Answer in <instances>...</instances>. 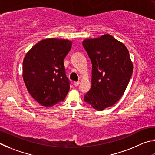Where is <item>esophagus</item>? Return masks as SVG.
Wrapping results in <instances>:
<instances>
[{
    "mask_svg": "<svg viewBox=\"0 0 155 155\" xmlns=\"http://www.w3.org/2000/svg\"><path fill=\"white\" fill-rule=\"evenodd\" d=\"M79 84H80L79 81H78V82H74V86H76V87H77V86H78V85H79Z\"/></svg>",
    "mask_w": 155,
    "mask_h": 155,
    "instance_id": "34e87169",
    "label": "esophagus"
}]
</instances>
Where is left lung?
<instances>
[{"label": "left lung", "mask_w": 155, "mask_h": 155, "mask_svg": "<svg viewBox=\"0 0 155 155\" xmlns=\"http://www.w3.org/2000/svg\"><path fill=\"white\" fill-rule=\"evenodd\" d=\"M82 45L92 63V86L84 100L102 111L123 96L131 78L133 64L126 46L110 35L86 39Z\"/></svg>", "instance_id": "obj_1"}]
</instances>
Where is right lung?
<instances>
[{"mask_svg": "<svg viewBox=\"0 0 155 155\" xmlns=\"http://www.w3.org/2000/svg\"><path fill=\"white\" fill-rule=\"evenodd\" d=\"M71 45L67 39H43L24 57V83L31 95L43 106L51 107L63 101L69 91L63 61Z\"/></svg>", "mask_w": 155, "mask_h": 155, "instance_id": "obj_1", "label": "right lung"}]
</instances>
